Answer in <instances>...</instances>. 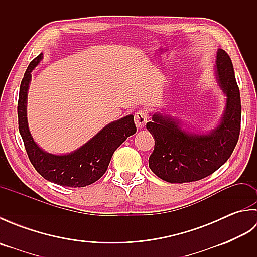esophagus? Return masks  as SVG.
<instances>
[{
	"mask_svg": "<svg viewBox=\"0 0 257 257\" xmlns=\"http://www.w3.org/2000/svg\"><path fill=\"white\" fill-rule=\"evenodd\" d=\"M147 121H148V114L145 110H138L135 113V123L137 128H144Z\"/></svg>",
	"mask_w": 257,
	"mask_h": 257,
	"instance_id": "obj_1",
	"label": "esophagus"
}]
</instances>
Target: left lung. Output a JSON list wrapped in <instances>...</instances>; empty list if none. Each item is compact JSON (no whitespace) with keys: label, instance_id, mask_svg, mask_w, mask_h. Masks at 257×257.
Wrapping results in <instances>:
<instances>
[{"label":"left lung","instance_id":"left-lung-1","mask_svg":"<svg viewBox=\"0 0 257 257\" xmlns=\"http://www.w3.org/2000/svg\"><path fill=\"white\" fill-rule=\"evenodd\" d=\"M217 81L226 95L221 122L209 134L195 135L182 129L178 119L156 112L147 129L155 137L149 168L170 183L198 181L215 172L231 157L241 130V97L230 56L217 50Z\"/></svg>","mask_w":257,"mask_h":257}]
</instances>
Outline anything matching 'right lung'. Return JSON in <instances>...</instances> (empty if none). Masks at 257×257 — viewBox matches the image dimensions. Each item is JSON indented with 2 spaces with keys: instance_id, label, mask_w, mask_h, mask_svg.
<instances>
[{
  "instance_id": "1",
  "label": "right lung",
  "mask_w": 257,
  "mask_h": 257,
  "mask_svg": "<svg viewBox=\"0 0 257 257\" xmlns=\"http://www.w3.org/2000/svg\"><path fill=\"white\" fill-rule=\"evenodd\" d=\"M42 58L43 54H40L33 59L21 81L18 102L20 134L30 161L43 178L63 187L83 188L103 176L113 152L127 137L137 132L134 114L107 124L88 143L68 155H52L41 149L33 139L27 124L26 99L31 73Z\"/></svg>"
}]
</instances>
